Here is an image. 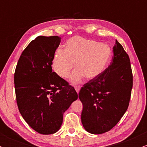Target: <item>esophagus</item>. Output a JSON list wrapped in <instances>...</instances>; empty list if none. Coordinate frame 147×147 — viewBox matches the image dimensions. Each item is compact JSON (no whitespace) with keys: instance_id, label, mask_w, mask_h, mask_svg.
Instances as JSON below:
<instances>
[{"instance_id":"34e87169","label":"esophagus","mask_w":147,"mask_h":147,"mask_svg":"<svg viewBox=\"0 0 147 147\" xmlns=\"http://www.w3.org/2000/svg\"><path fill=\"white\" fill-rule=\"evenodd\" d=\"M75 88L76 91H77V93H78V92H79V90H80V88H81V86H75Z\"/></svg>"}]
</instances>
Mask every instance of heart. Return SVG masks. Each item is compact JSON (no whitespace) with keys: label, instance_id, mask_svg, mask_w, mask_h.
<instances>
[{"label":"heart","instance_id":"obj_1","mask_svg":"<svg viewBox=\"0 0 147 147\" xmlns=\"http://www.w3.org/2000/svg\"><path fill=\"white\" fill-rule=\"evenodd\" d=\"M111 57L112 50L106 43L76 36L67 42L65 49L57 50L52 68L61 78H67L76 62L77 69L70 76V81L78 84L84 77L93 79L100 75L109 65Z\"/></svg>","mask_w":147,"mask_h":147}]
</instances>
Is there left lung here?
Instances as JSON below:
<instances>
[{
  "label": "left lung",
  "instance_id": "1",
  "mask_svg": "<svg viewBox=\"0 0 147 147\" xmlns=\"http://www.w3.org/2000/svg\"><path fill=\"white\" fill-rule=\"evenodd\" d=\"M110 65L100 75L82 87V122L92 134H102L119 122L129 105L133 72L128 54L116 40Z\"/></svg>",
  "mask_w": 147,
  "mask_h": 147
}]
</instances>
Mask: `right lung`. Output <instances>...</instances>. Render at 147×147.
I'll use <instances>...</instances> for the list:
<instances>
[{"label": "right lung", "instance_id": "obj_1", "mask_svg": "<svg viewBox=\"0 0 147 147\" xmlns=\"http://www.w3.org/2000/svg\"><path fill=\"white\" fill-rule=\"evenodd\" d=\"M58 36H37L22 52L14 72L16 103L32 129L43 135L59 131L63 113L78 98L75 89L52 71Z\"/></svg>", "mask_w": 147, "mask_h": 147}]
</instances>
